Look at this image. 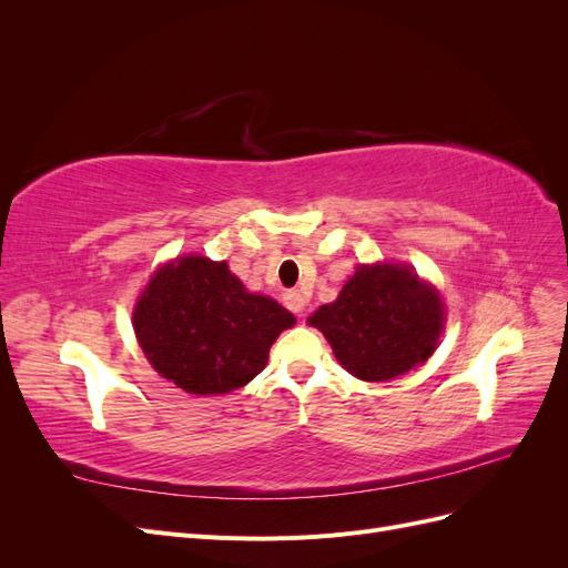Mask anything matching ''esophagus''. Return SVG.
I'll list each match as a JSON object with an SVG mask.
<instances>
[{
  "label": "esophagus",
  "mask_w": 568,
  "mask_h": 568,
  "mask_svg": "<svg viewBox=\"0 0 568 568\" xmlns=\"http://www.w3.org/2000/svg\"><path fill=\"white\" fill-rule=\"evenodd\" d=\"M284 305L288 307L291 313H296L298 317H303V313H305V298H303L301 291H296V288L286 291V294H284Z\"/></svg>",
  "instance_id": "34e87169"
}]
</instances>
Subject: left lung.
I'll return each mask as SVG.
<instances>
[{"label": "left lung", "instance_id": "obj_1", "mask_svg": "<svg viewBox=\"0 0 568 568\" xmlns=\"http://www.w3.org/2000/svg\"><path fill=\"white\" fill-rule=\"evenodd\" d=\"M313 326L338 363L363 382H388L426 363L438 346L445 307L438 291L398 263L359 265Z\"/></svg>", "mask_w": 568, "mask_h": 568}]
</instances>
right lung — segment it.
<instances>
[{"instance_id":"obj_1","label":"right lung","mask_w":568,"mask_h":568,"mask_svg":"<svg viewBox=\"0 0 568 568\" xmlns=\"http://www.w3.org/2000/svg\"><path fill=\"white\" fill-rule=\"evenodd\" d=\"M294 324L286 307L248 294L227 263L203 255H182L153 272L132 313L151 367L194 395L246 386L267 365L272 343Z\"/></svg>"}]
</instances>
